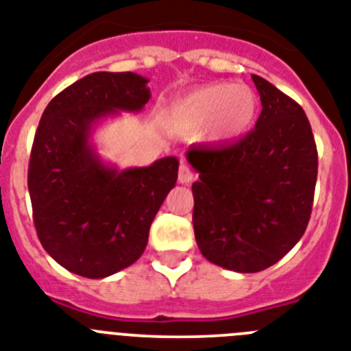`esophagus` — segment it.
I'll return each instance as SVG.
<instances>
[{
    "mask_svg": "<svg viewBox=\"0 0 351 351\" xmlns=\"http://www.w3.org/2000/svg\"><path fill=\"white\" fill-rule=\"evenodd\" d=\"M194 180V173L191 171V167L187 166V164H180V169H178V182L182 185H187L191 184Z\"/></svg>",
    "mask_w": 351,
    "mask_h": 351,
    "instance_id": "obj_1",
    "label": "esophagus"
}]
</instances>
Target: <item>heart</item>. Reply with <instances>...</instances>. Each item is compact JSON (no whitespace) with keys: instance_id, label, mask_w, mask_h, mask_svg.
<instances>
[{"instance_id":"b5f03b06","label":"heart","mask_w":351,"mask_h":351,"mask_svg":"<svg viewBox=\"0 0 351 351\" xmlns=\"http://www.w3.org/2000/svg\"><path fill=\"white\" fill-rule=\"evenodd\" d=\"M258 108V97L245 84L210 83L175 100L167 118L180 130H203L208 141L231 143L252 129Z\"/></svg>"}]
</instances>
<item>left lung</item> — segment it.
<instances>
[{
  "mask_svg": "<svg viewBox=\"0 0 351 351\" xmlns=\"http://www.w3.org/2000/svg\"><path fill=\"white\" fill-rule=\"evenodd\" d=\"M254 129L231 146L187 152L199 173L193 224L201 254L240 274L272 267L302 239L313 208L318 152L304 109L267 79Z\"/></svg>",
  "mask_w": 351,
  "mask_h": 351,
  "instance_id": "8db88e82",
  "label": "left lung"
}]
</instances>
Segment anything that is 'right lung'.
Here are the masks:
<instances>
[{
  "label": "right lung",
  "instance_id": "add662e5",
  "mask_svg": "<svg viewBox=\"0 0 351 351\" xmlns=\"http://www.w3.org/2000/svg\"><path fill=\"white\" fill-rule=\"evenodd\" d=\"M148 83L134 72H93L58 93L42 114L28 169L33 221L47 254L69 272L102 279L136 263L176 185V157L120 169L93 143L106 120L143 111Z\"/></svg>",
  "mask_w": 351,
  "mask_h": 351
}]
</instances>
